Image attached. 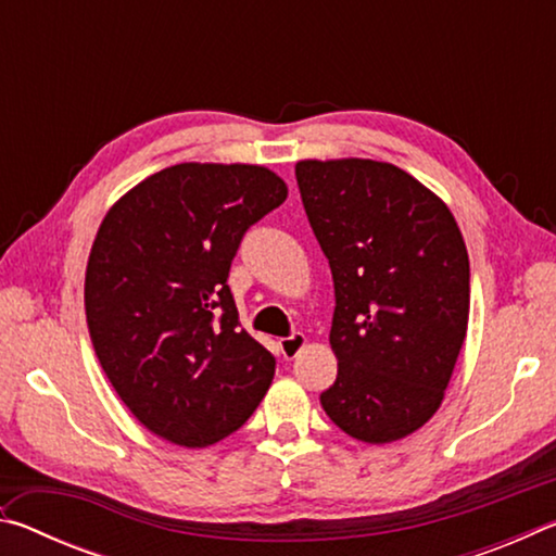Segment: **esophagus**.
<instances>
[{"label":"esophagus","instance_id":"1","mask_svg":"<svg viewBox=\"0 0 556 556\" xmlns=\"http://www.w3.org/2000/svg\"><path fill=\"white\" fill-rule=\"evenodd\" d=\"M306 345V336L304 333H291L287 338H281L279 341V351L285 357H296L301 348Z\"/></svg>","mask_w":556,"mask_h":556}]
</instances>
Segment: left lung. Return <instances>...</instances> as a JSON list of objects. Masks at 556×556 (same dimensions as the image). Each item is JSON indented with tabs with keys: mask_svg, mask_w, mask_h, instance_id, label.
<instances>
[{
	"mask_svg": "<svg viewBox=\"0 0 556 556\" xmlns=\"http://www.w3.org/2000/svg\"><path fill=\"white\" fill-rule=\"evenodd\" d=\"M336 289L328 417L365 444L421 429L444 402L468 328L464 235L434 191L372 159L296 162Z\"/></svg>",
	"mask_w": 556,
	"mask_h": 556,
	"instance_id": "8db88e82",
	"label": "left lung"
}]
</instances>
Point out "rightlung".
<instances>
[{
	"instance_id": "obj_1",
	"label": "right lung",
	"mask_w": 556,
	"mask_h": 556,
	"mask_svg": "<svg viewBox=\"0 0 556 556\" xmlns=\"http://www.w3.org/2000/svg\"><path fill=\"white\" fill-rule=\"evenodd\" d=\"M257 164L162 168L102 218L86 269L96 355L137 421L176 446L238 431L275 378V357L240 328L230 262L250 225L285 203Z\"/></svg>"
}]
</instances>
